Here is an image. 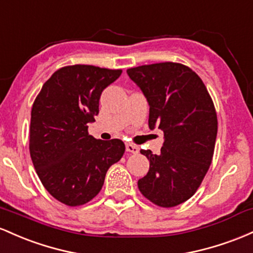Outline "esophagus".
Segmentation results:
<instances>
[{
    "instance_id": "obj_1",
    "label": "esophagus",
    "mask_w": 253,
    "mask_h": 253,
    "mask_svg": "<svg viewBox=\"0 0 253 253\" xmlns=\"http://www.w3.org/2000/svg\"><path fill=\"white\" fill-rule=\"evenodd\" d=\"M126 152L132 153V154H137V153L140 152V148H138L137 146H135V144H132V143H126Z\"/></svg>"
}]
</instances>
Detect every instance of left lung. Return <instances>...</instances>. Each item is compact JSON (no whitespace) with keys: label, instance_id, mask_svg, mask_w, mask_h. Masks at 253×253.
I'll use <instances>...</instances> for the list:
<instances>
[{"label":"left lung","instance_id":"obj_1","mask_svg":"<svg viewBox=\"0 0 253 253\" xmlns=\"http://www.w3.org/2000/svg\"><path fill=\"white\" fill-rule=\"evenodd\" d=\"M126 73L148 101L149 129H161L165 138L159 154L141 150L149 171L137 181L138 189L159 207H175L195 194L211 164L217 134L214 104L186 65L164 62Z\"/></svg>","mask_w":253,"mask_h":253}]
</instances>
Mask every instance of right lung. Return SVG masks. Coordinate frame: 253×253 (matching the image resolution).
<instances>
[{"label": "right lung", "instance_id": "right-lung-1", "mask_svg": "<svg viewBox=\"0 0 253 253\" xmlns=\"http://www.w3.org/2000/svg\"><path fill=\"white\" fill-rule=\"evenodd\" d=\"M121 74L94 65L63 67L42 84L33 103L31 159L44 188L67 206L94 198L107 169L123 157V141L96 140L88 134L101 93Z\"/></svg>", "mask_w": 253, "mask_h": 253}]
</instances>
